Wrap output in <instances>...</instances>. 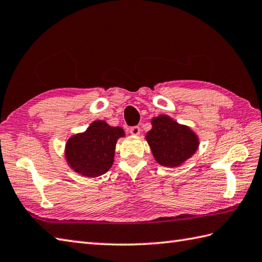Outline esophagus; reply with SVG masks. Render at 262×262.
<instances>
[{
	"label": "esophagus",
	"instance_id": "esophagus-1",
	"mask_svg": "<svg viewBox=\"0 0 262 262\" xmlns=\"http://www.w3.org/2000/svg\"><path fill=\"white\" fill-rule=\"evenodd\" d=\"M130 133L133 136H139V135H140V127H139L138 125L131 126L130 127Z\"/></svg>",
	"mask_w": 262,
	"mask_h": 262
}]
</instances>
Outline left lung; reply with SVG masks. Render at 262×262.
Segmentation results:
<instances>
[{
	"mask_svg": "<svg viewBox=\"0 0 262 262\" xmlns=\"http://www.w3.org/2000/svg\"><path fill=\"white\" fill-rule=\"evenodd\" d=\"M151 124L146 140L155 159L163 166H179L198 149V137L189 126L179 124L167 115L154 117Z\"/></svg>",
	"mask_w": 262,
	"mask_h": 262,
	"instance_id": "left-lung-1",
	"label": "left lung"
}]
</instances>
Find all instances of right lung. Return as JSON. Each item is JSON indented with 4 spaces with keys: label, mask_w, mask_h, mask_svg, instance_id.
Segmentation results:
<instances>
[{
    "label": "right lung",
    "mask_w": 262,
    "mask_h": 262,
    "mask_svg": "<svg viewBox=\"0 0 262 262\" xmlns=\"http://www.w3.org/2000/svg\"><path fill=\"white\" fill-rule=\"evenodd\" d=\"M124 137L120 126H111L105 121H95L83 133L69 139L66 157L70 167L87 178L107 172L114 162L117 139Z\"/></svg>",
    "instance_id": "obj_1"
}]
</instances>
